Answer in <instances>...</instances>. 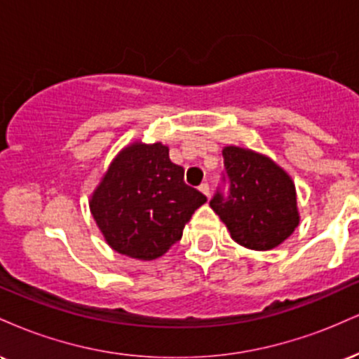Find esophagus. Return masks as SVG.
Returning a JSON list of instances; mask_svg holds the SVG:
<instances>
[{
	"mask_svg": "<svg viewBox=\"0 0 359 359\" xmlns=\"http://www.w3.org/2000/svg\"><path fill=\"white\" fill-rule=\"evenodd\" d=\"M199 191L203 192L205 197H209V196H211V189H209V184H208V182L201 184V185H199Z\"/></svg>",
	"mask_w": 359,
	"mask_h": 359,
	"instance_id": "34e87169",
	"label": "esophagus"
}]
</instances>
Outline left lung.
<instances>
[{"mask_svg":"<svg viewBox=\"0 0 359 359\" xmlns=\"http://www.w3.org/2000/svg\"><path fill=\"white\" fill-rule=\"evenodd\" d=\"M224 177L229 191L216 192L212 211L231 238L250 250H271L299 226L297 194L290 175L269 156L248 148L224 147Z\"/></svg>","mask_w":359,"mask_h":359,"instance_id":"left-lung-1","label":"left lung"}]
</instances>
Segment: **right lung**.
I'll list each match as a JSON object with an SVG mask.
<instances>
[{
  "instance_id": "right-lung-1",
  "label": "right lung",
  "mask_w": 359,
  "mask_h": 359,
  "mask_svg": "<svg viewBox=\"0 0 359 359\" xmlns=\"http://www.w3.org/2000/svg\"><path fill=\"white\" fill-rule=\"evenodd\" d=\"M205 196L184 182L162 143H133L118 154L90 197V212L108 245L137 259H155L182 238Z\"/></svg>"
}]
</instances>
